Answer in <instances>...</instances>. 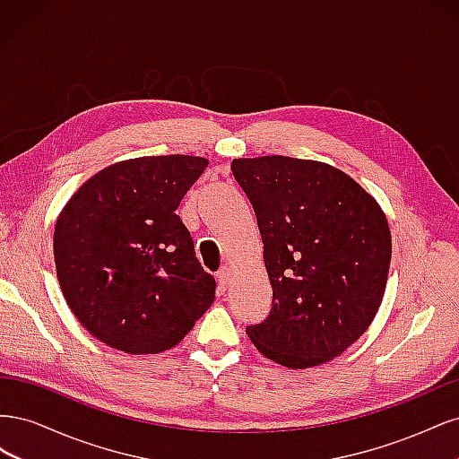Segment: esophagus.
Returning <instances> with one entry per match:
<instances>
[{
    "label": "esophagus",
    "mask_w": 459,
    "mask_h": 459,
    "mask_svg": "<svg viewBox=\"0 0 459 459\" xmlns=\"http://www.w3.org/2000/svg\"><path fill=\"white\" fill-rule=\"evenodd\" d=\"M216 277H218L220 287L226 289L228 283H230V268H221V270L216 273Z\"/></svg>",
    "instance_id": "34e87169"
}]
</instances>
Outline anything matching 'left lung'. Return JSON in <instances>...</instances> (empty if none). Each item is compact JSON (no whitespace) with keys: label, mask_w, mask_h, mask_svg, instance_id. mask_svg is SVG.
<instances>
[{"label":"left lung","mask_w":459,"mask_h":459,"mask_svg":"<svg viewBox=\"0 0 459 459\" xmlns=\"http://www.w3.org/2000/svg\"><path fill=\"white\" fill-rule=\"evenodd\" d=\"M273 300L247 335L275 364L304 369L364 335L385 295L393 241L379 203L335 166L281 155L235 159Z\"/></svg>","instance_id":"left-lung-1"}]
</instances>
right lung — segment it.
Segmentation results:
<instances>
[{
	"label": "right lung",
	"instance_id": "obj_1",
	"mask_svg": "<svg viewBox=\"0 0 459 459\" xmlns=\"http://www.w3.org/2000/svg\"><path fill=\"white\" fill-rule=\"evenodd\" d=\"M206 166L189 155L110 164L61 211L53 255L63 297L110 349L169 351L214 302V277L176 214Z\"/></svg>",
	"mask_w": 459,
	"mask_h": 459
}]
</instances>
